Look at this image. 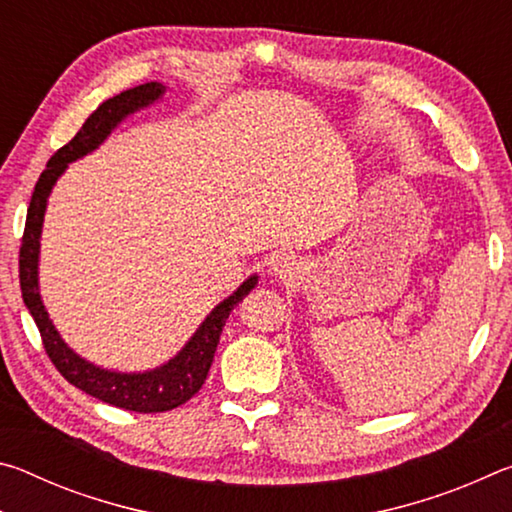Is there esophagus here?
I'll list each match as a JSON object with an SVG mask.
<instances>
[{"label": "esophagus", "mask_w": 512, "mask_h": 512, "mask_svg": "<svg viewBox=\"0 0 512 512\" xmlns=\"http://www.w3.org/2000/svg\"><path fill=\"white\" fill-rule=\"evenodd\" d=\"M300 271V262L293 255H277L271 262V275L277 280H291Z\"/></svg>", "instance_id": "34e87169"}]
</instances>
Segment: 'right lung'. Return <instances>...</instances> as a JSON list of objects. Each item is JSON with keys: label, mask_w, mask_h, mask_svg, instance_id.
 I'll return each mask as SVG.
<instances>
[{"label": "right lung", "mask_w": 512, "mask_h": 512, "mask_svg": "<svg viewBox=\"0 0 512 512\" xmlns=\"http://www.w3.org/2000/svg\"><path fill=\"white\" fill-rule=\"evenodd\" d=\"M164 94H167V85L158 81L142 83L137 88L119 92L117 97L103 101L85 119L81 131L74 135V140H69L63 149L51 155L47 169L42 171L36 189H33L20 248V287L24 305H27L29 314L36 320L45 350L60 375L69 384H74L83 393L97 397L101 402L137 413L171 411L187 400H192L201 391L214 361V352L216 345H219L225 320H228L230 311L257 287L259 275H248L228 298H223L169 361L140 372L110 370L97 366V363L88 361L79 352L69 348L56 329L54 320L49 318V311L40 296V239L51 189L56 187L58 178L67 171L69 164L97 151L119 124H124L135 112L158 103Z\"/></svg>", "instance_id": "add662e5"}]
</instances>
